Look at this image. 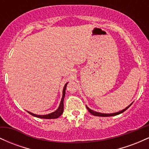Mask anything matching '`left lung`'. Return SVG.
I'll return each instance as SVG.
<instances>
[{
    "label": "left lung",
    "mask_w": 149,
    "mask_h": 149,
    "mask_svg": "<svg viewBox=\"0 0 149 149\" xmlns=\"http://www.w3.org/2000/svg\"><path fill=\"white\" fill-rule=\"evenodd\" d=\"M132 105V104L130 105L129 106V107H127V108H125V109H123V110H122L121 111H119V112H117V113H110V114H107V113H98V112H96V111H94L91 110L90 109H89L88 107H87V109H88V111L90 113L92 114V115L94 116H101V117H109V116H116V115H118L120 113H123L125 111H126L127 109L129 108L130 106Z\"/></svg>",
    "instance_id": "left-lung-1"
}]
</instances>
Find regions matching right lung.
Listing matches in <instances>:
<instances>
[{"instance_id": "obj_1", "label": "right lung", "mask_w": 149, "mask_h": 149, "mask_svg": "<svg viewBox=\"0 0 149 149\" xmlns=\"http://www.w3.org/2000/svg\"><path fill=\"white\" fill-rule=\"evenodd\" d=\"M66 85H67V83L64 85V88L63 89L62 98H61L60 104H59V107L57 109V110H56L55 111L52 113L47 114V115H43V116L36 115V114H33L32 113L28 111L29 113H30L31 115L35 116V117L40 118H44V119H54V118H59V116L62 114L63 111H64V98L65 97V90H66Z\"/></svg>"}]
</instances>
